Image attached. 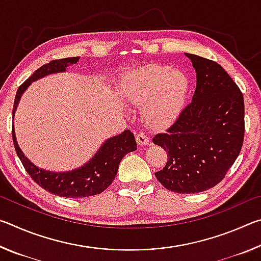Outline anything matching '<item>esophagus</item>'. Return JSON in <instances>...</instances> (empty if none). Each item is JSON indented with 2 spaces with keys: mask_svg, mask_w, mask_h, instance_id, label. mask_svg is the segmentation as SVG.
<instances>
[{
  "mask_svg": "<svg viewBox=\"0 0 261 261\" xmlns=\"http://www.w3.org/2000/svg\"><path fill=\"white\" fill-rule=\"evenodd\" d=\"M136 140L138 145H147L149 143L148 137L144 134V132H139L136 135Z\"/></svg>",
  "mask_w": 261,
  "mask_h": 261,
  "instance_id": "esophagus-1",
  "label": "esophagus"
}]
</instances>
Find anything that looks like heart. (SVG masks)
Masks as SVG:
<instances>
[{
	"instance_id": "obj_1",
	"label": "heart",
	"mask_w": 261,
	"mask_h": 261,
	"mask_svg": "<svg viewBox=\"0 0 261 261\" xmlns=\"http://www.w3.org/2000/svg\"><path fill=\"white\" fill-rule=\"evenodd\" d=\"M188 90L189 81L184 72L161 64H149L130 73L124 86L132 103L144 105V120L154 129L169 125L177 118Z\"/></svg>"
}]
</instances>
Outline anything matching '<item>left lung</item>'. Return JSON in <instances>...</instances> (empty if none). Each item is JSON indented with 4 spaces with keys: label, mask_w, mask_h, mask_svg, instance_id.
I'll return each mask as SVG.
<instances>
[{
    "label": "left lung",
    "mask_w": 261,
    "mask_h": 261,
    "mask_svg": "<svg viewBox=\"0 0 261 261\" xmlns=\"http://www.w3.org/2000/svg\"><path fill=\"white\" fill-rule=\"evenodd\" d=\"M197 72L192 101L165 132L153 137L168 161L155 177L167 190L198 193L215 187L236 161L244 140V99L220 64L185 54Z\"/></svg>",
    "instance_id": "8db88e82"
}]
</instances>
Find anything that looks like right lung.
I'll use <instances>...</instances> for the list:
<instances>
[{"label":"right lung","mask_w":261,"mask_h":261,"mask_svg":"<svg viewBox=\"0 0 261 261\" xmlns=\"http://www.w3.org/2000/svg\"><path fill=\"white\" fill-rule=\"evenodd\" d=\"M78 61L79 56L53 60L49 63L43 64L37 71H34L32 76L26 79L18 87L14 108H12V115L16 112L21 94L31 85V83L45 77L47 74L63 72L68 65L76 64ZM12 140H14L17 155L20 159L31 178L46 191L65 198H85L103 192L116 177L118 166H120L122 159L127 153L137 149L134 134L130 130H125L117 137H113L105 141L98 153L86 165L72 171H67V173H51V171L35 167L24 155L17 144L14 127H12Z\"/></svg>","instance_id":"obj_1"}]
</instances>
